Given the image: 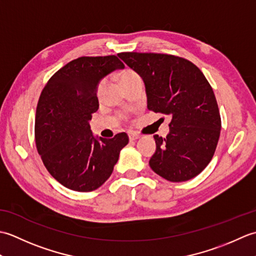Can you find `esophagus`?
Here are the masks:
<instances>
[{"label": "esophagus", "instance_id": "esophagus-1", "mask_svg": "<svg viewBox=\"0 0 256 256\" xmlns=\"http://www.w3.org/2000/svg\"><path fill=\"white\" fill-rule=\"evenodd\" d=\"M128 138H130V140H135L140 138V135L136 133H128Z\"/></svg>", "mask_w": 256, "mask_h": 256}]
</instances>
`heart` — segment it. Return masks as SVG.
I'll list each match as a JSON object with an SVG mask.
<instances>
[{
    "instance_id": "1",
    "label": "heart",
    "mask_w": 256,
    "mask_h": 256,
    "mask_svg": "<svg viewBox=\"0 0 256 256\" xmlns=\"http://www.w3.org/2000/svg\"><path fill=\"white\" fill-rule=\"evenodd\" d=\"M136 78H140V76L138 74V72H135L134 70L132 69H125L124 72H121V74H120V80H121L122 84L125 86L131 82V81H133L134 79ZM104 80L100 81V84H98L96 86V94L98 96H101L103 90H104ZM122 116H125L124 114H122Z\"/></svg>"
}]
</instances>
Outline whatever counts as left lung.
I'll return each instance as SVG.
<instances>
[{
  "label": "left lung",
  "mask_w": 256,
  "mask_h": 256,
  "mask_svg": "<svg viewBox=\"0 0 256 256\" xmlns=\"http://www.w3.org/2000/svg\"><path fill=\"white\" fill-rule=\"evenodd\" d=\"M118 56L143 78L148 110L172 118L167 136L154 135L152 170L174 182L199 175L214 157L221 130L218 103L202 72L187 59L168 54Z\"/></svg>",
  "instance_id": "left-lung-1"
}]
</instances>
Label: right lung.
I'll use <instances>...</instances> for the list:
<instances>
[{
    "label": "right lung",
    "mask_w": 256,
    "mask_h": 256,
    "mask_svg": "<svg viewBox=\"0 0 256 256\" xmlns=\"http://www.w3.org/2000/svg\"><path fill=\"white\" fill-rule=\"evenodd\" d=\"M124 64L116 55L79 57L52 76L35 116V143L47 170L62 186L92 192L111 176L126 133L94 138L89 121L99 108V81Z\"/></svg>",
    "instance_id": "add662e5"
}]
</instances>
